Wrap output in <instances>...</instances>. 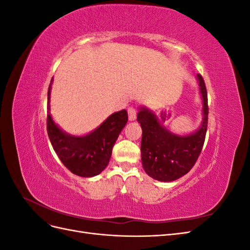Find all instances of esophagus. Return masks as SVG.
I'll return each mask as SVG.
<instances>
[{"instance_id": "1", "label": "esophagus", "mask_w": 250, "mask_h": 250, "mask_svg": "<svg viewBox=\"0 0 250 250\" xmlns=\"http://www.w3.org/2000/svg\"><path fill=\"white\" fill-rule=\"evenodd\" d=\"M127 111H128V118H129V120L134 121L135 118H137V109L134 107H129Z\"/></svg>"}]
</instances>
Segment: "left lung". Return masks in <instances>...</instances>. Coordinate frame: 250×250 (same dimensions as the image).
Returning a JSON list of instances; mask_svg holds the SVG:
<instances>
[{
  "instance_id": "1",
  "label": "left lung",
  "mask_w": 250,
  "mask_h": 250,
  "mask_svg": "<svg viewBox=\"0 0 250 250\" xmlns=\"http://www.w3.org/2000/svg\"><path fill=\"white\" fill-rule=\"evenodd\" d=\"M197 78L203 100V121L196 132L179 137L166 129L146 107H142L138 113V122L143 130V168L156 180L172 181L184 176L193 168L201 153L208 129V105L206 83L200 74Z\"/></svg>"
}]
</instances>
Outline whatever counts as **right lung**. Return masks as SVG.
Here are the masks:
<instances>
[{
  "instance_id": "obj_1",
  "label": "right lung",
  "mask_w": 250,
  "mask_h": 250,
  "mask_svg": "<svg viewBox=\"0 0 250 250\" xmlns=\"http://www.w3.org/2000/svg\"><path fill=\"white\" fill-rule=\"evenodd\" d=\"M52 81L53 78L48 89V109ZM127 121V111L123 109L112 113L93 132L73 137L60 129L48 111L47 131L53 149L65 167L78 176L92 177L106 168L112 147Z\"/></svg>"
}]
</instances>
